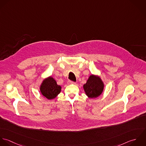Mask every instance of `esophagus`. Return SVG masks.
I'll return each mask as SVG.
<instances>
[{"mask_svg": "<svg viewBox=\"0 0 146 146\" xmlns=\"http://www.w3.org/2000/svg\"><path fill=\"white\" fill-rule=\"evenodd\" d=\"M68 85H72V84L75 85V84H76V82H73V81H68Z\"/></svg>", "mask_w": 146, "mask_h": 146, "instance_id": "1", "label": "esophagus"}]
</instances>
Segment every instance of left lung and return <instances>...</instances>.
Segmentation results:
<instances>
[{
  "mask_svg": "<svg viewBox=\"0 0 146 146\" xmlns=\"http://www.w3.org/2000/svg\"><path fill=\"white\" fill-rule=\"evenodd\" d=\"M104 86L103 82L101 78L99 76L92 74L84 85V89L88 98H96L102 94Z\"/></svg>",
  "mask_w": 146,
  "mask_h": 146,
  "instance_id": "left-lung-1",
  "label": "left lung"
}]
</instances>
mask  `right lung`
Segmentation results:
<instances>
[{
	"label": "right lung",
	"instance_id": "obj_1",
	"mask_svg": "<svg viewBox=\"0 0 146 146\" xmlns=\"http://www.w3.org/2000/svg\"><path fill=\"white\" fill-rule=\"evenodd\" d=\"M61 87L57 84L56 81L51 77L44 79L40 86L42 95L50 100L55 98L61 92Z\"/></svg>",
	"mask_w": 146,
	"mask_h": 146
}]
</instances>
